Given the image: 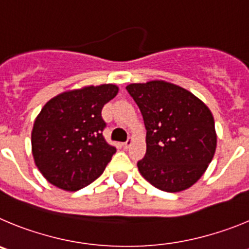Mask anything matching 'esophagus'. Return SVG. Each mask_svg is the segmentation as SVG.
I'll return each mask as SVG.
<instances>
[{
  "mask_svg": "<svg viewBox=\"0 0 249 249\" xmlns=\"http://www.w3.org/2000/svg\"><path fill=\"white\" fill-rule=\"evenodd\" d=\"M131 144H133V140H130L129 139V140H126L124 144H123V147H124V149H127V147L131 146Z\"/></svg>",
  "mask_w": 249,
  "mask_h": 249,
  "instance_id": "34e87169",
  "label": "esophagus"
}]
</instances>
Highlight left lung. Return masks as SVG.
<instances>
[{"label":"left lung","mask_w":249,"mask_h":249,"mask_svg":"<svg viewBox=\"0 0 249 249\" xmlns=\"http://www.w3.org/2000/svg\"><path fill=\"white\" fill-rule=\"evenodd\" d=\"M126 90L146 129V154L138 162L141 176L161 191L190 189L205 174L216 151L210 108L187 89L165 80L133 83Z\"/></svg>","instance_id":"obj_1"}]
</instances>
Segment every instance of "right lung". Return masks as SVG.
Here are the masks:
<instances>
[{"instance_id": "right-lung-1", "label": "right lung", "mask_w": 249, "mask_h": 249, "mask_svg": "<svg viewBox=\"0 0 249 249\" xmlns=\"http://www.w3.org/2000/svg\"><path fill=\"white\" fill-rule=\"evenodd\" d=\"M115 84L88 86L58 94L46 103L33 124L36 166L64 191H77L98 178L116 149L103 138L102 109L116 97Z\"/></svg>"}]
</instances>
